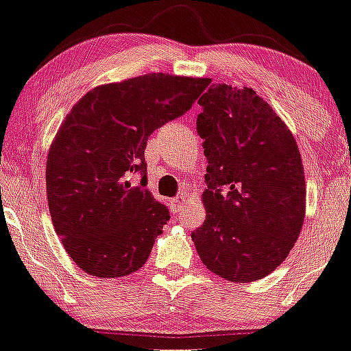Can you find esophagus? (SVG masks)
Listing matches in <instances>:
<instances>
[{"label":"esophagus","instance_id":"esophagus-1","mask_svg":"<svg viewBox=\"0 0 351 351\" xmlns=\"http://www.w3.org/2000/svg\"><path fill=\"white\" fill-rule=\"evenodd\" d=\"M184 206H186V197L184 195H177V197H174L171 201V207L174 213H179V210L184 209Z\"/></svg>","mask_w":351,"mask_h":351}]
</instances>
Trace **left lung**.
Instances as JSON below:
<instances>
[{
	"label": "left lung",
	"mask_w": 351,
	"mask_h": 351,
	"mask_svg": "<svg viewBox=\"0 0 351 351\" xmlns=\"http://www.w3.org/2000/svg\"><path fill=\"white\" fill-rule=\"evenodd\" d=\"M199 105L204 110L197 132L209 165L206 219L192 241L214 274L258 281L285 261L303 228L306 184L300 149L281 117L252 88L210 85Z\"/></svg>",
	"instance_id": "left-lung-1"
}]
</instances>
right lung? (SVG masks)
<instances>
[{
    "label": "right lung",
    "instance_id": "add662e5",
    "mask_svg": "<svg viewBox=\"0 0 351 351\" xmlns=\"http://www.w3.org/2000/svg\"><path fill=\"white\" fill-rule=\"evenodd\" d=\"M207 78L147 73L99 85L71 107L47 159L50 216L86 274L122 278L145 265L169 210L145 189L149 135L192 107ZM134 171L145 174L132 186Z\"/></svg>",
    "mask_w": 351,
    "mask_h": 351
}]
</instances>
